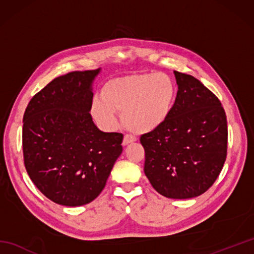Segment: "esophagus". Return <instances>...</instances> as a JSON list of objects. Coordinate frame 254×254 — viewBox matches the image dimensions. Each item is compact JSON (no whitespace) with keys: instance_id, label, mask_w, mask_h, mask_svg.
<instances>
[{"instance_id":"esophagus-1","label":"esophagus","mask_w":254,"mask_h":254,"mask_svg":"<svg viewBox=\"0 0 254 254\" xmlns=\"http://www.w3.org/2000/svg\"><path fill=\"white\" fill-rule=\"evenodd\" d=\"M135 141H136V138L134 137L133 135H130V134H127V135H124V137H123V142H122V144L124 145V146H127V145L131 144V143L135 142Z\"/></svg>"}]
</instances>
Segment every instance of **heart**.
I'll list each match as a JSON object with an SVG mask.
<instances>
[{"label":"heart","mask_w":254,"mask_h":254,"mask_svg":"<svg viewBox=\"0 0 254 254\" xmlns=\"http://www.w3.org/2000/svg\"><path fill=\"white\" fill-rule=\"evenodd\" d=\"M177 95L176 84L163 73L132 74L112 78L102 86L101 97L91 101L90 112L102 128L111 130L118 113L127 128L139 134L157 130L169 118Z\"/></svg>","instance_id":"1"}]
</instances>
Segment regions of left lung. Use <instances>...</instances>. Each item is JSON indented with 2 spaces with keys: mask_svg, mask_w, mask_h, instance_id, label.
<instances>
[{
  "mask_svg": "<svg viewBox=\"0 0 254 254\" xmlns=\"http://www.w3.org/2000/svg\"><path fill=\"white\" fill-rule=\"evenodd\" d=\"M178 93L157 130L143 134L144 172L169 198H191L216 181L227 156V119L219 99L192 75L175 71Z\"/></svg>",
  "mask_w": 254,
  "mask_h": 254,
  "instance_id": "obj_1",
  "label": "left lung"
}]
</instances>
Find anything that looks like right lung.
<instances>
[{
	"instance_id": "right-lung-1",
	"label": "right lung",
	"mask_w": 254,
	"mask_h": 254,
	"mask_svg": "<svg viewBox=\"0 0 254 254\" xmlns=\"http://www.w3.org/2000/svg\"><path fill=\"white\" fill-rule=\"evenodd\" d=\"M99 72L55 78L32 97L24 113L27 174L45 196L64 206L94 201L122 153L123 134L100 131L89 113L91 84Z\"/></svg>"
}]
</instances>
